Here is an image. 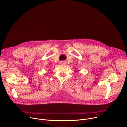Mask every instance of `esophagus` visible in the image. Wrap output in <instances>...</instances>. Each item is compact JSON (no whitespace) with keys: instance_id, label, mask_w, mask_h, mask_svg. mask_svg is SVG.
I'll use <instances>...</instances> for the list:
<instances>
[{"instance_id":"obj_1","label":"esophagus","mask_w":127,"mask_h":127,"mask_svg":"<svg viewBox=\"0 0 127 127\" xmlns=\"http://www.w3.org/2000/svg\"><path fill=\"white\" fill-rule=\"evenodd\" d=\"M63 63V64H64V62H63V63Z\"/></svg>"}]
</instances>
